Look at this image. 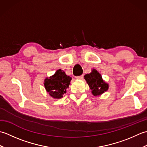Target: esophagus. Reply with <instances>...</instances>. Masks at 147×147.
Wrapping results in <instances>:
<instances>
[{"mask_svg": "<svg viewBox=\"0 0 147 147\" xmlns=\"http://www.w3.org/2000/svg\"><path fill=\"white\" fill-rule=\"evenodd\" d=\"M83 78V75H81V76H76V79H77V80H82Z\"/></svg>", "mask_w": 147, "mask_h": 147, "instance_id": "obj_1", "label": "esophagus"}]
</instances>
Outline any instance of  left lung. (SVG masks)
<instances>
[{
    "mask_svg": "<svg viewBox=\"0 0 147 147\" xmlns=\"http://www.w3.org/2000/svg\"><path fill=\"white\" fill-rule=\"evenodd\" d=\"M84 77L93 95H99L108 90L109 85L102 80L101 74L96 70L93 69L91 73L85 74Z\"/></svg>",
    "mask_w": 147,
    "mask_h": 147,
    "instance_id": "left-lung-1",
    "label": "left lung"
}]
</instances>
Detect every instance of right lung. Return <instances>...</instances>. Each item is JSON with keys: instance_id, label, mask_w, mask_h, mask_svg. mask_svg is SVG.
<instances>
[{"instance_id": "right-lung-1", "label": "right lung", "mask_w": 147, "mask_h": 147, "mask_svg": "<svg viewBox=\"0 0 147 147\" xmlns=\"http://www.w3.org/2000/svg\"><path fill=\"white\" fill-rule=\"evenodd\" d=\"M71 80L69 76L66 75L61 69H59L54 75L45 80L44 85L47 91L53 98H61L66 93Z\"/></svg>"}]
</instances>
